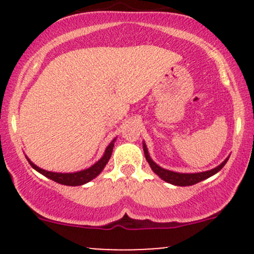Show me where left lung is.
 Returning <instances> with one entry per match:
<instances>
[{
	"label": "left lung",
	"mask_w": 254,
	"mask_h": 254,
	"mask_svg": "<svg viewBox=\"0 0 254 254\" xmlns=\"http://www.w3.org/2000/svg\"><path fill=\"white\" fill-rule=\"evenodd\" d=\"M143 150H144V155H145V160L149 164L150 168L153 170L154 173H156L157 176L161 178L162 180L165 182L173 184V185L177 186H190V185H194V184L202 182V180L208 179L209 177L214 176L216 174L218 171L222 170V167L226 165V162L228 161V157L222 162L221 165H218L217 167L212 168L210 171H205V172H200V173H178V172H172L168 170H165V168L160 167L159 165H156L155 162L151 160V157L149 156V153H148L147 145L143 142Z\"/></svg>",
	"instance_id": "left-lung-1"
}]
</instances>
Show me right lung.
Instances as JSON below:
<instances>
[{
	"mask_svg": "<svg viewBox=\"0 0 254 254\" xmlns=\"http://www.w3.org/2000/svg\"><path fill=\"white\" fill-rule=\"evenodd\" d=\"M115 141L116 138L113 139L111 143L107 145L106 150H105L103 157L99 160L98 162H95L94 165L90 166L87 170L80 171V172H74V173H57V172H49L43 170V168H39L37 165H34L33 162L31 161L27 157V161L30 162V165L34 168L37 172H39L40 174L45 176L49 179L54 180L58 184H62V185H68V186H80L83 185V184L90 182V180L94 179L95 177H98L99 174L101 173V171L104 170V167L106 166L107 162H109L111 155H112L113 147H115Z\"/></svg>",
	"mask_w": 254,
	"mask_h": 254,
	"instance_id": "right-lung-1",
	"label": "right lung"
}]
</instances>
